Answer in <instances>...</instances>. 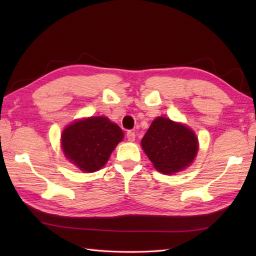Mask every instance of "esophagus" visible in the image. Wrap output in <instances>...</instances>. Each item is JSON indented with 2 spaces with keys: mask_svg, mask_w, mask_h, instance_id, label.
Segmentation results:
<instances>
[{
  "mask_svg": "<svg viewBox=\"0 0 256 256\" xmlns=\"http://www.w3.org/2000/svg\"><path fill=\"white\" fill-rule=\"evenodd\" d=\"M126 138H128V142H134V140H135V133L132 132V131H128L126 133Z\"/></svg>",
  "mask_w": 256,
  "mask_h": 256,
  "instance_id": "obj_1",
  "label": "esophagus"
}]
</instances>
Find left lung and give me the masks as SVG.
Segmentation results:
<instances>
[{"label":"left lung","instance_id":"left-lung-1","mask_svg":"<svg viewBox=\"0 0 256 256\" xmlns=\"http://www.w3.org/2000/svg\"><path fill=\"white\" fill-rule=\"evenodd\" d=\"M140 143L156 170L170 175L192 164L199 148L192 130L162 116L152 122Z\"/></svg>","mask_w":256,"mask_h":256}]
</instances>
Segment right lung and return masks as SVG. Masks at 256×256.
Returning a JSON list of instances; mask_svg holds the SVG:
<instances>
[{"mask_svg":"<svg viewBox=\"0 0 256 256\" xmlns=\"http://www.w3.org/2000/svg\"><path fill=\"white\" fill-rule=\"evenodd\" d=\"M124 138L121 128L106 116L74 121L64 130L62 148L64 156L86 172L101 170L113 150Z\"/></svg>","mask_w":256,"mask_h":256,"instance_id":"1","label":"right lung"}]
</instances>
